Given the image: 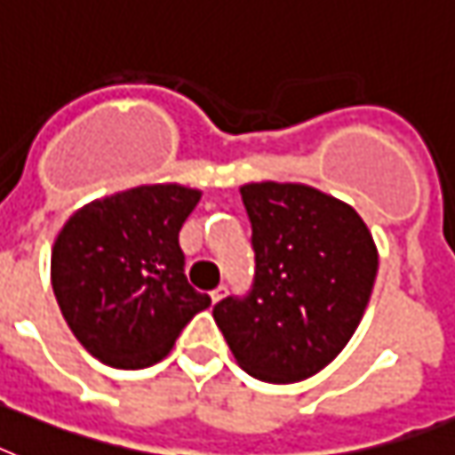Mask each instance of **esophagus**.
Segmentation results:
<instances>
[{"mask_svg": "<svg viewBox=\"0 0 455 455\" xmlns=\"http://www.w3.org/2000/svg\"><path fill=\"white\" fill-rule=\"evenodd\" d=\"M227 291H228L227 285H220V287H215V290L210 291V297H212V304H217V301H221V299L227 297Z\"/></svg>", "mask_w": 455, "mask_h": 455, "instance_id": "esophagus-1", "label": "esophagus"}]
</instances>
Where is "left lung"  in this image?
<instances>
[{
	"label": "left lung",
	"mask_w": 455,
	"mask_h": 455,
	"mask_svg": "<svg viewBox=\"0 0 455 455\" xmlns=\"http://www.w3.org/2000/svg\"><path fill=\"white\" fill-rule=\"evenodd\" d=\"M240 196L254 278L212 317L247 374L304 381L355 334L379 271L374 240L350 205L306 184H245Z\"/></svg>",
	"instance_id": "8db88e82"
}]
</instances>
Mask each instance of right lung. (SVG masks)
<instances>
[{"instance_id":"right-lung-1","label":"right lung","mask_w":455,"mask_h":455,"mask_svg":"<svg viewBox=\"0 0 455 455\" xmlns=\"http://www.w3.org/2000/svg\"><path fill=\"white\" fill-rule=\"evenodd\" d=\"M201 194L177 184L121 191L74 212L51 257L53 291L79 343L116 369L164 360L210 306L184 275L180 228Z\"/></svg>"}]
</instances>
